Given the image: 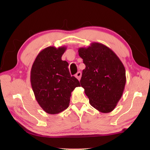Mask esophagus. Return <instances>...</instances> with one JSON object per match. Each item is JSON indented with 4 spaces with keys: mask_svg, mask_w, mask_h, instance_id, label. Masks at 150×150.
Returning <instances> with one entry per match:
<instances>
[{
    "mask_svg": "<svg viewBox=\"0 0 150 150\" xmlns=\"http://www.w3.org/2000/svg\"><path fill=\"white\" fill-rule=\"evenodd\" d=\"M81 75H82V73H81V71H78L77 73H76V75H75V77L77 78L78 80L79 81L81 79Z\"/></svg>",
    "mask_w": 150,
    "mask_h": 150,
    "instance_id": "1",
    "label": "esophagus"
}]
</instances>
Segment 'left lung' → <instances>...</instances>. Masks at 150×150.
Here are the masks:
<instances>
[{
  "instance_id": "8db88e82",
  "label": "left lung",
  "mask_w": 150,
  "mask_h": 150,
  "mask_svg": "<svg viewBox=\"0 0 150 150\" xmlns=\"http://www.w3.org/2000/svg\"><path fill=\"white\" fill-rule=\"evenodd\" d=\"M78 52L86 65L80 82L90 104L101 113L111 112L125 87L126 70L122 62L110 47L101 43L79 47Z\"/></svg>"
}]
</instances>
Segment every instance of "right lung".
<instances>
[{
	"label": "right lung",
	"mask_w": 150,
	"mask_h": 150,
	"mask_svg": "<svg viewBox=\"0 0 150 150\" xmlns=\"http://www.w3.org/2000/svg\"><path fill=\"white\" fill-rule=\"evenodd\" d=\"M66 46H49L38 54L31 69L30 81L36 100L42 110L51 115L68 108L71 92L81 86L70 75L68 63L62 60Z\"/></svg>",
	"instance_id": "obj_1"
}]
</instances>
